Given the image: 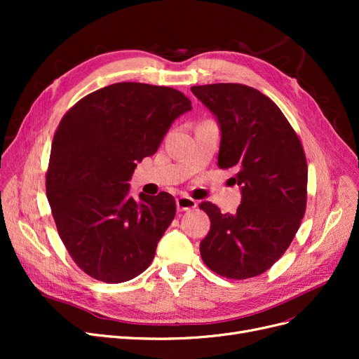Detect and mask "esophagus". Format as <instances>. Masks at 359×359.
<instances>
[{"mask_svg":"<svg viewBox=\"0 0 359 359\" xmlns=\"http://www.w3.org/2000/svg\"><path fill=\"white\" fill-rule=\"evenodd\" d=\"M196 206H198V202L191 199V198H189V196H180L177 199V208H178L180 212L193 210V208H196Z\"/></svg>","mask_w":359,"mask_h":359,"instance_id":"esophagus-1","label":"esophagus"}]
</instances>
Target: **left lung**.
<instances>
[{
    "mask_svg": "<svg viewBox=\"0 0 359 359\" xmlns=\"http://www.w3.org/2000/svg\"><path fill=\"white\" fill-rule=\"evenodd\" d=\"M191 93L220 127L219 166L233 168L241 187L235 214L201 203L211 220L202 260L227 278L256 277L283 256L306 212V154L278 106L252 86L212 83Z\"/></svg>",
    "mask_w": 359,
    "mask_h": 359,
    "instance_id": "obj_1",
    "label": "left lung"
}]
</instances>
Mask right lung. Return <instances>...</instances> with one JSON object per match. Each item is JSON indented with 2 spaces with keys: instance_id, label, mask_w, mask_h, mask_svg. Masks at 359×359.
Listing matches in <instances>:
<instances>
[{
  "instance_id": "add662e5",
  "label": "right lung",
  "mask_w": 359,
  "mask_h": 359,
  "mask_svg": "<svg viewBox=\"0 0 359 359\" xmlns=\"http://www.w3.org/2000/svg\"><path fill=\"white\" fill-rule=\"evenodd\" d=\"M189 111L191 102L178 90L119 82L83 97L62 116L46 194L61 241L93 278L123 283L153 262L175 217V199L166 191L135 199L128 181Z\"/></svg>"
}]
</instances>
